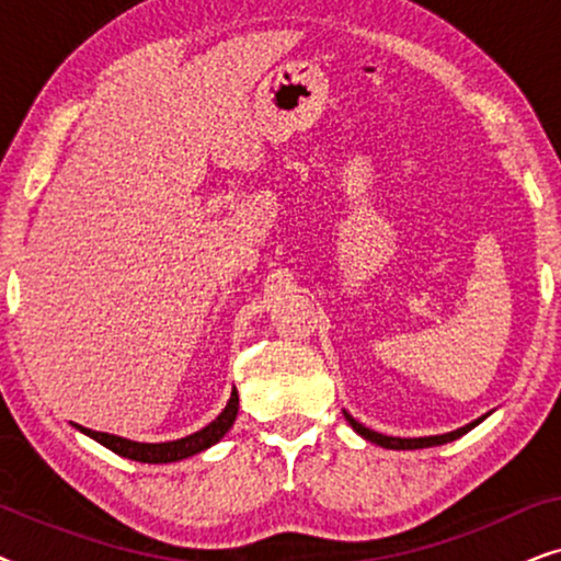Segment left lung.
Listing matches in <instances>:
<instances>
[{
	"instance_id": "obj_1",
	"label": "left lung",
	"mask_w": 561,
	"mask_h": 561,
	"mask_svg": "<svg viewBox=\"0 0 561 561\" xmlns=\"http://www.w3.org/2000/svg\"><path fill=\"white\" fill-rule=\"evenodd\" d=\"M344 419L350 421V426L355 428L359 436H365L367 442L378 444V447H386V449H424V447H436V444H447V442L459 439V436L467 434V432H470V428L478 426L485 416L478 419V421H472V424H467L462 428H457V432H449V434H442V436H424V439H398V436H386V434L370 432V428H365L363 424H359V421L352 419L350 413H344Z\"/></svg>"
}]
</instances>
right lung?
<instances>
[{
    "label": "right lung",
    "instance_id": "right-lung-1",
    "mask_svg": "<svg viewBox=\"0 0 561 561\" xmlns=\"http://www.w3.org/2000/svg\"><path fill=\"white\" fill-rule=\"evenodd\" d=\"M237 409H240V396H237V390H232V398H229L227 409L221 411L209 426H204L202 432L186 436V439L165 442V444H140V442L122 439V436L91 432V428H83V426H79V428L87 436H91V439L104 444L106 449H112L114 455L135 459V462L165 465V462H179V459H186L191 455H198V451H204L206 447H211V444H217L221 436L232 428L234 419H237Z\"/></svg>",
    "mask_w": 561,
    "mask_h": 561
}]
</instances>
